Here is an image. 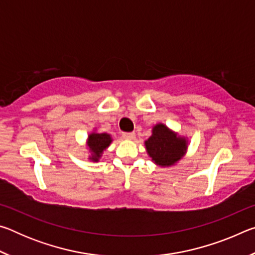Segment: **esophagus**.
<instances>
[{"label":"esophagus","mask_w":255,"mask_h":255,"mask_svg":"<svg viewBox=\"0 0 255 255\" xmlns=\"http://www.w3.org/2000/svg\"><path fill=\"white\" fill-rule=\"evenodd\" d=\"M135 136V132H123V137L126 138V139H133Z\"/></svg>","instance_id":"34e87169"}]
</instances>
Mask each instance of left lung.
Listing matches in <instances>:
<instances>
[{"label":"left lung","instance_id":"left-lung-1","mask_svg":"<svg viewBox=\"0 0 255 255\" xmlns=\"http://www.w3.org/2000/svg\"><path fill=\"white\" fill-rule=\"evenodd\" d=\"M146 149L153 161L161 166L173 165L187 150V141L159 124L153 128V133L145 141Z\"/></svg>","mask_w":255,"mask_h":255}]
</instances>
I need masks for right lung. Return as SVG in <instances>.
<instances>
[{
	"instance_id": "obj_1",
	"label": "right lung",
	"mask_w": 255,
	"mask_h": 255,
	"mask_svg": "<svg viewBox=\"0 0 255 255\" xmlns=\"http://www.w3.org/2000/svg\"><path fill=\"white\" fill-rule=\"evenodd\" d=\"M111 143L110 135L108 133H91L89 136L88 145L90 150L92 152V156L90 157L92 161L97 162L99 157L101 156L103 150H105Z\"/></svg>"
}]
</instances>
